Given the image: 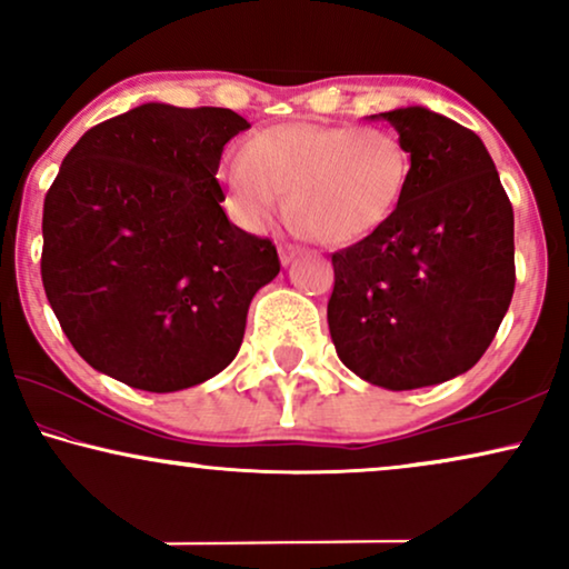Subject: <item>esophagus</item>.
I'll use <instances>...</instances> for the list:
<instances>
[{
	"label": "esophagus",
	"mask_w": 569,
	"mask_h": 569,
	"mask_svg": "<svg viewBox=\"0 0 569 569\" xmlns=\"http://www.w3.org/2000/svg\"><path fill=\"white\" fill-rule=\"evenodd\" d=\"M295 256H298V251H295V248H290V246H279V261H282L284 267L295 259Z\"/></svg>",
	"instance_id": "34e87169"
}]
</instances>
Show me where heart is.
<instances>
[{
    "label": "heart",
    "instance_id": "heart-1",
    "mask_svg": "<svg viewBox=\"0 0 569 569\" xmlns=\"http://www.w3.org/2000/svg\"><path fill=\"white\" fill-rule=\"evenodd\" d=\"M409 181V147L380 127H274L253 137L222 170L228 204L243 228H267L287 193L292 230L331 246L360 243L383 230Z\"/></svg>",
    "mask_w": 569,
    "mask_h": 569
}]
</instances>
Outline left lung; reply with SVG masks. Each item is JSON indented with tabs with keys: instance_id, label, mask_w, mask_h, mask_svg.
Wrapping results in <instances>:
<instances>
[{
	"instance_id": "obj_1",
	"label": "left lung",
	"mask_w": 569,
	"mask_h": 569,
	"mask_svg": "<svg viewBox=\"0 0 569 569\" xmlns=\"http://www.w3.org/2000/svg\"><path fill=\"white\" fill-rule=\"evenodd\" d=\"M380 119L409 147L411 181L383 230L331 256L326 316L355 376L411 391L471 370L492 345L516 290L512 207L471 129L422 106Z\"/></svg>"
}]
</instances>
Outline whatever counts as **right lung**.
<instances>
[{"instance_id": "1", "label": "right lung", "mask_w": 569, "mask_h": 569, "mask_svg": "<svg viewBox=\"0 0 569 569\" xmlns=\"http://www.w3.org/2000/svg\"><path fill=\"white\" fill-rule=\"evenodd\" d=\"M230 108L144 103L84 131L43 201V290L77 355L139 391L204 383L236 360L269 238L220 207Z\"/></svg>"}]
</instances>
